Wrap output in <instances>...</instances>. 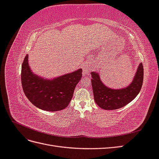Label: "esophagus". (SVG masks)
<instances>
[{
  "label": "esophagus",
  "mask_w": 159,
  "mask_h": 159,
  "mask_svg": "<svg viewBox=\"0 0 159 159\" xmlns=\"http://www.w3.org/2000/svg\"><path fill=\"white\" fill-rule=\"evenodd\" d=\"M91 70V66L89 64H85L83 68V74L84 75H88Z\"/></svg>",
  "instance_id": "esophagus-1"
}]
</instances>
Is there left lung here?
Here are the masks:
<instances>
[{"label": "left lung", "mask_w": 159, "mask_h": 159, "mask_svg": "<svg viewBox=\"0 0 159 159\" xmlns=\"http://www.w3.org/2000/svg\"><path fill=\"white\" fill-rule=\"evenodd\" d=\"M91 85L95 103L105 110H114L124 107L137 97L140 92L143 81V66L140 63L132 82L127 87L113 89L105 85L98 71L91 72Z\"/></svg>", "instance_id": "left-lung-1"}]
</instances>
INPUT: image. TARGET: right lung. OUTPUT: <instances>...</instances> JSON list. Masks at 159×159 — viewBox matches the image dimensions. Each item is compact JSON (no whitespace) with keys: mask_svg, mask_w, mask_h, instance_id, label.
Wrapping results in <instances>:
<instances>
[{"mask_svg":"<svg viewBox=\"0 0 159 159\" xmlns=\"http://www.w3.org/2000/svg\"><path fill=\"white\" fill-rule=\"evenodd\" d=\"M80 68L54 78L38 75L31 70L27 54L22 65L21 81L27 98L36 107L48 111L65 109L71 100L76 85L82 76Z\"/></svg>","mask_w":159,"mask_h":159,"instance_id":"1","label":"right lung"}]
</instances>
